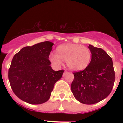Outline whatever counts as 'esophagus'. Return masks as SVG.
<instances>
[{
	"label": "esophagus",
	"mask_w": 123,
	"mask_h": 123,
	"mask_svg": "<svg viewBox=\"0 0 123 123\" xmlns=\"http://www.w3.org/2000/svg\"><path fill=\"white\" fill-rule=\"evenodd\" d=\"M67 73H68V72L67 71H65L64 72V73H63V75H63V77L65 76V75H66V74H67Z\"/></svg>",
	"instance_id": "obj_1"
}]
</instances>
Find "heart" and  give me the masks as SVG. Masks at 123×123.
<instances>
[{
	"mask_svg": "<svg viewBox=\"0 0 123 123\" xmlns=\"http://www.w3.org/2000/svg\"><path fill=\"white\" fill-rule=\"evenodd\" d=\"M91 56V52L86 46L69 43L58 47L57 54L52 52L49 55V60L57 67L62 65V60L65 61L69 68L78 71L88 66Z\"/></svg>",
	"mask_w": 123,
	"mask_h": 123,
	"instance_id": "heart-1",
	"label": "heart"
}]
</instances>
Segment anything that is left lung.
Here are the masks:
<instances>
[{
    "instance_id": "1",
    "label": "left lung",
    "mask_w": 123,
    "mask_h": 123,
    "mask_svg": "<svg viewBox=\"0 0 123 123\" xmlns=\"http://www.w3.org/2000/svg\"><path fill=\"white\" fill-rule=\"evenodd\" d=\"M92 59L83 71L73 73L71 91L77 100L91 105L106 98L111 92L115 81L112 59L99 48L89 44Z\"/></svg>"
}]
</instances>
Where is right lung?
Wrapping results in <instances>:
<instances>
[{
	"mask_svg": "<svg viewBox=\"0 0 123 123\" xmlns=\"http://www.w3.org/2000/svg\"><path fill=\"white\" fill-rule=\"evenodd\" d=\"M54 43L43 42L26 46L15 54L8 71L15 95L30 104H41L50 98L55 83L64 70H53L49 60Z\"/></svg>",
	"mask_w": 123,
	"mask_h": 123,
	"instance_id": "obj_1",
	"label": "right lung"
}]
</instances>
